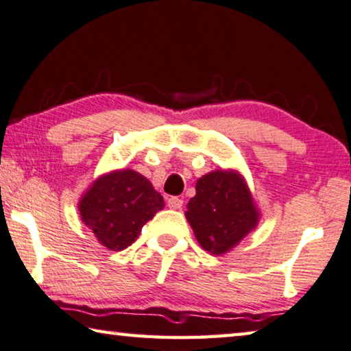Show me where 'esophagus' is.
<instances>
[{
  "label": "esophagus",
  "instance_id": "34e87169",
  "mask_svg": "<svg viewBox=\"0 0 351 351\" xmlns=\"http://www.w3.org/2000/svg\"><path fill=\"white\" fill-rule=\"evenodd\" d=\"M183 206V199L177 197V196H172L168 199V207L172 210H180Z\"/></svg>",
  "mask_w": 351,
  "mask_h": 351
}]
</instances>
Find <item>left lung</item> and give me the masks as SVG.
Wrapping results in <instances>:
<instances>
[{
	"mask_svg": "<svg viewBox=\"0 0 351 351\" xmlns=\"http://www.w3.org/2000/svg\"><path fill=\"white\" fill-rule=\"evenodd\" d=\"M185 217L199 245L223 256L257 228L261 212L239 171L217 169L197 179Z\"/></svg>",
	"mask_w": 351,
	"mask_h": 351,
	"instance_id": "obj_1",
	"label": "left lung"
}]
</instances>
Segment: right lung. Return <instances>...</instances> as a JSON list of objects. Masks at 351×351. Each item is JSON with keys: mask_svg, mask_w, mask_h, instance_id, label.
<instances>
[{"mask_svg": "<svg viewBox=\"0 0 351 351\" xmlns=\"http://www.w3.org/2000/svg\"><path fill=\"white\" fill-rule=\"evenodd\" d=\"M163 207V196L133 169H116L97 177L78 202L83 224L110 251L130 246L143 226Z\"/></svg>", "mask_w": 351, "mask_h": 351, "instance_id": "right-lung-1", "label": "right lung"}]
</instances>
